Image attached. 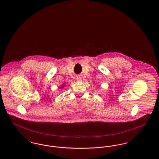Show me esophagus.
Returning a JSON list of instances; mask_svg holds the SVG:
<instances>
[{
  "label": "esophagus",
  "mask_w": 159,
  "mask_h": 159,
  "mask_svg": "<svg viewBox=\"0 0 159 159\" xmlns=\"http://www.w3.org/2000/svg\"><path fill=\"white\" fill-rule=\"evenodd\" d=\"M77 80H78V81H81V78H77Z\"/></svg>",
  "instance_id": "obj_1"
}]
</instances>
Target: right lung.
<instances>
[{"label": "right lung", "instance_id": "add662e5", "mask_svg": "<svg viewBox=\"0 0 159 159\" xmlns=\"http://www.w3.org/2000/svg\"><path fill=\"white\" fill-rule=\"evenodd\" d=\"M64 86H65V84H62V85L61 87H59V88H61V89H63V88H64Z\"/></svg>", "mask_w": 159, "mask_h": 159}]
</instances>
